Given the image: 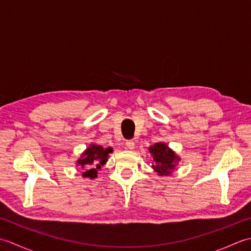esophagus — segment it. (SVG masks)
Returning a JSON list of instances; mask_svg holds the SVG:
<instances>
[{
    "label": "esophagus",
    "mask_w": 251,
    "mask_h": 251,
    "mask_svg": "<svg viewBox=\"0 0 251 251\" xmlns=\"http://www.w3.org/2000/svg\"><path fill=\"white\" fill-rule=\"evenodd\" d=\"M126 147L129 149V150H132L135 148V142L134 140H127L126 141Z\"/></svg>",
    "instance_id": "1"
}]
</instances>
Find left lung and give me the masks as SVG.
I'll return each mask as SVG.
<instances>
[{"label":"left lung","mask_w":251,"mask_h":251,"mask_svg":"<svg viewBox=\"0 0 251 251\" xmlns=\"http://www.w3.org/2000/svg\"><path fill=\"white\" fill-rule=\"evenodd\" d=\"M149 150L155 162V165H153L155 172H157L159 176L172 174V170L175 168V162L179 161L178 156H176V154L165 143H155Z\"/></svg>","instance_id":"8db88e82"}]
</instances>
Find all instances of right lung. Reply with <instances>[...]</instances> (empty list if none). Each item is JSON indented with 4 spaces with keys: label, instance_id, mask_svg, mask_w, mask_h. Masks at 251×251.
<instances>
[{
    "label": "right lung",
    "instance_id": "right-lung-1",
    "mask_svg": "<svg viewBox=\"0 0 251 251\" xmlns=\"http://www.w3.org/2000/svg\"><path fill=\"white\" fill-rule=\"evenodd\" d=\"M112 152V149H103L101 146L92 145L83 153V157L78 159L77 164L81 165L85 172L84 177L95 178L97 177V170L105 164L108 159V154Z\"/></svg>",
    "mask_w": 251,
    "mask_h": 251
}]
</instances>
